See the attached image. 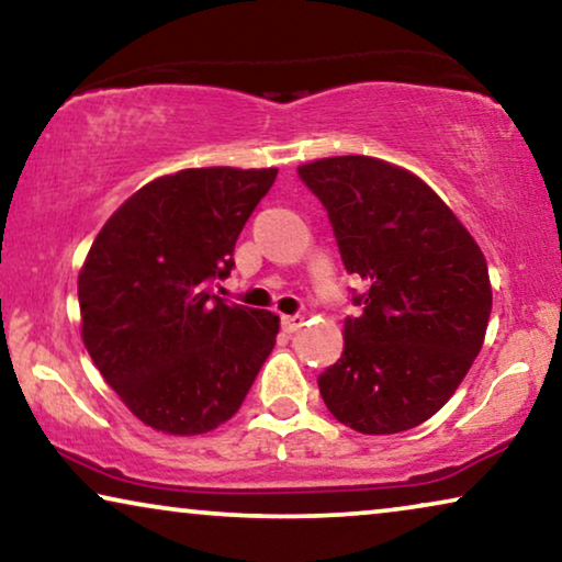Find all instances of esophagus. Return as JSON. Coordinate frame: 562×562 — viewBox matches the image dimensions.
Wrapping results in <instances>:
<instances>
[{"label": "esophagus", "instance_id": "1", "mask_svg": "<svg viewBox=\"0 0 562 562\" xmlns=\"http://www.w3.org/2000/svg\"><path fill=\"white\" fill-rule=\"evenodd\" d=\"M305 326V318L303 315H282V328L288 330V334H295Z\"/></svg>", "mask_w": 562, "mask_h": 562}]
</instances>
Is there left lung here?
Returning a JSON list of instances; mask_svg holds the SVG:
<instances>
[{"instance_id": "8db88e82", "label": "left lung", "mask_w": 562, "mask_h": 562, "mask_svg": "<svg viewBox=\"0 0 562 562\" xmlns=\"http://www.w3.org/2000/svg\"><path fill=\"white\" fill-rule=\"evenodd\" d=\"M297 176L328 211L346 272L363 282L321 397L363 436L415 428L479 357L492 315L486 259L432 188L397 165L323 157Z\"/></svg>"}]
</instances>
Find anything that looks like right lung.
I'll use <instances>...</instances> for the list:
<instances>
[{"instance_id": "add662e5", "label": "right lung", "mask_w": 562, "mask_h": 562, "mask_svg": "<svg viewBox=\"0 0 562 562\" xmlns=\"http://www.w3.org/2000/svg\"><path fill=\"white\" fill-rule=\"evenodd\" d=\"M278 168H191L126 199L78 274L83 344L106 384L149 428L201 436L241 407L280 318L228 305L211 284Z\"/></svg>"}]
</instances>
